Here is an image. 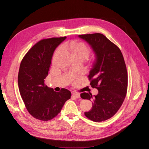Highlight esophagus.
Wrapping results in <instances>:
<instances>
[{
    "label": "esophagus",
    "instance_id": "1",
    "mask_svg": "<svg viewBox=\"0 0 149 149\" xmlns=\"http://www.w3.org/2000/svg\"><path fill=\"white\" fill-rule=\"evenodd\" d=\"M73 96H74L76 98H79L80 97V94L78 93H73Z\"/></svg>",
    "mask_w": 149,
    "mask_h": 149
}]
</instances>
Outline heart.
I'll return each mask as SVG.
<instances>
[{"label": "heart", "instance_id": "heart-1", "mask_svg": "<svg viewBox=\"0 0 149 149\" xmlns=\"http://www.w3.org/2000/svg\"><path fill=\"white\" fill-rule=\"evenodd\" d=\"M66 47L70 48L71 52L73 54L74 56H81L84 58V59H86L89 55L90 49L89 47L86 45L82 42L72 43L70 45L67 44ZM64 48V46H61L56 49V51L53 55V61H55L56 60L58 54H59L62 50H63Z\"/></svg>", "mask_w": 149, "mask_h": 149}]
</instances>
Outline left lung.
Returning <instances> with one entry per match:
<instances>
[{"label":"left lung","mask_w":149,"mask_h":149,"mask_svg":"<svg viewBox=\"0 0 149 149\" xmlns=\"http://www.w3.org/2000/svg\"><path fill=\"white\" fill-rule=\"evenodd\" d=\"M78 37L91 46L95 54L88 78L90 85L98 90L96 96L90 93L81 94L84 100L93 101L91 109L84 114L94 122L106 120L118 112L127 93L128 76L124 57L118 47L101 33Z\"/></svg>","instance_id":"left-lung-1"}]
</instances>
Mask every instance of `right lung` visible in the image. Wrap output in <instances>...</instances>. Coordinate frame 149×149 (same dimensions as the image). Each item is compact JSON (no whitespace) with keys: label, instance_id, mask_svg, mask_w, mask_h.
<instances>
[{"label":"right lung","instance_id":"right-lung-1","mask_svg":"<svg viewBox=\"0 0 149 149\" xmlns=\"http://www.w3.org/2000/svg\"><path fill=\"white\" fill-rule=\"evenodd\" d=\"M66 37L40 40L22 59L18 74V84L26 109L35 119L49 120L60 113L71 92L63 88L54 91L44 83L48 76L56 48Z\"/></svg>","mask_w":149,"mask_h":149}]
</instances>
